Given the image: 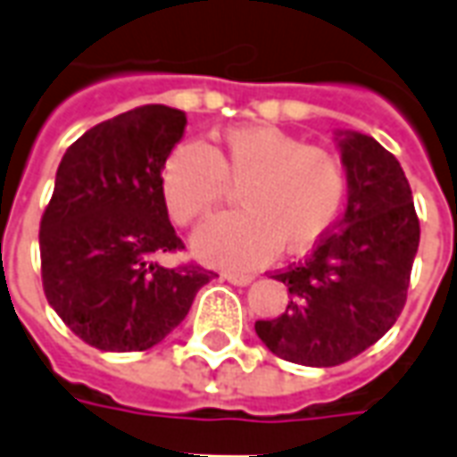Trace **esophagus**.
<instances>
[{
    "label": "esophagus",
    "mask_w": 457,
    "mask_h": 457,
    "mask_svg": "<svg viewBox=\"0 0 457 457\" xmlns=\"http://www.w3.org/2000/svg\"><path fill=\"white\" fill-rule=\"evenodd\" d=\"M222 278H228L229 284H235V287H247V284H252V281H254V277H252V274H242V271H225V274H222Z\"/></svg>",
    "instance_id": "1"
}]
</instances>
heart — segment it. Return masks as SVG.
<instances>
[{
	"label": "heart",
	"mask_w": 457,
	"mask_h": 457,
	"mask_svg": "<svg viewBox=\"0 0 457 457\" xmlns=\"http://www.w3.org/2000/svg\"><path fill=\"white\" fill-rule=\"evenodd\" d=\"M228 183H242V210L215 215L193 237L195 254L220 267H259L278 247L294 257L306 254L333 228L347 193V176L333 151L271 124L232 127L220 149L183 141L161 169V193L179 225L218 208Z\"/></svg>",
	"instance_id": "heart-1"
}]
</instances>
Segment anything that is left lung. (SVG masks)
I'll use <instances>...</instances> for the list:
<instances>
[{
	"label": "left lung",
	"instance_id": "8db88e82",
	"mask_svg": "<svg viewBox=\"0 0 457 457\" xmlns=\"http://www.w3.org/2000/svg\"><path fill=\"white\" fill-rule=\"evenodd\" d=\"M347 208L306 262L278 271L287 311L257 320L271 353L306 367H336L364 353L402 316L419 249V215L399 161L360 131L340 134Z\"/></svg>",
	"mask_w": 457,
	"mask_h": 457
}]
</instances>
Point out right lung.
<instances>
[{"label":"right lung","mask_w":457,"mask_h":457,"mask_svg":"<svg viewBox=\"0 0 457 457\" xmlns=\"http://www.w3.org/2000/svg\"><path fill=\"white\" fill-rule=\"evenodd\" d=\"M186 114L144 104L95 124L55 173L38 229L44 294L83 343L107 353L149 350L183 318L215 271L161 267L183 242L161 193L163 161Z\"/></svg>","instance_id":"add662e5"}]
</instances>
